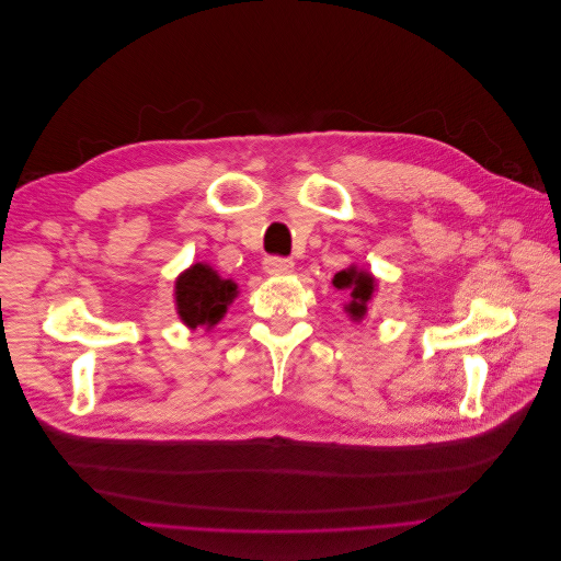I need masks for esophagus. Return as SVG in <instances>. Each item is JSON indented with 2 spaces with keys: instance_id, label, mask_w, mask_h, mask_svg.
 Returning a JSON list of instances; mask_svg holds the SVG:
<instances>
[{
  "instance_id": "obj_1",
  "label": "esophagus",
  "mask_w": 561,
  "mask_h": 561,
  "mask_svg": "<svg viewBox=\"0 0 561 561\" xmlns=\"http://www.w3.org/2000/svg\"><path fill=\"white\" fill-rule=\"evenodd\" d=\"M293 266H295V262L287 260V257H266L264 260V271H266V274H271V276L290 274Z\"/></svg>"
}]
</instances>
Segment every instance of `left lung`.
<instances>
[{"label":"left lung","mask_w":561,"mask_h":561,"mask_svg":"<svg viewBox=\"0 0 561 561\" xmlns=\"http://www.w3.org/2000/svg\"><path fill=\"white\" fill-rule=\"evenodd\" d=\"M336 290H348L351 293V301L346 304V313L351 316V320L360 322L367 313V304L375 295V287L377 280L367 271L358 268V266H348L344 271H339V274L332 278Z\"/></svg>","instance_id":"left-lung-1"}]
</instances>
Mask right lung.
<instances>
[{
  "label": "right lung",
  "mask_w": 561,
  "mask_h": 561,
  "mask_svg": "<svg viewBox=\"0 0 561 561\" xmlns=\"http://www.w3.org/2000/svg\"><path fill=\"white\" fill-rule=\"evenodd\" d=\"M239 285L222 278L208 264L196 262L175 280V307L186 328H215L225 318Z\"/></svg>",
  "instance_id": "add662e5"
}]
</instances>
